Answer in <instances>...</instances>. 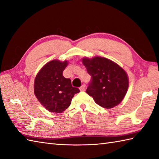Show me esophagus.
I'll use <instances>...</instances> for the list:
<instances>
[{"mask_svg":"<svg viewBox=\"0 0 159 159\" xmlns=\"http://www.w3.org/2000/svg\"><path fill=\"white\" fill-rule=\"evenodd\" d=\"M85 85H83L81 87H80V91H85Z\"/></svg>","mask_w":159,"mask_h":159,"instance_id":"esophagus-1","label":"esophagus"}]
</instances>
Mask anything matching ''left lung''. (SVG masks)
Returning a JSON list of instances; mask_svg holds the SVG:
<instances>
[{"label": "left lung", "mask_w": 159, "mask_h": 159, "mask_svg": "<svg viewBox=\"0 0 159 159\" xmlns=\"http://www.w3.org/2000/svg\"><path fill=\"white\" fill-rule=\"evenodd\" d=\"M82 62L92 76L86 93L96 104L106 109L118 105L126 96L129 85L124 70L113 61L99 56L91 59L84 57Z\"/></svg>", "instance_id": "left-lung-1"}]
</instances>
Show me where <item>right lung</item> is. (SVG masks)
<instances>
[{"mask_svg":"<svg viewBox=\"0 0 159 159\" xmlns=\"http://www.w3.org/2000/svg\"><path fill=\"white\" fill-rule=\"evenodd\" d=\"M68 61L55 59L46 63L37 74L34 93L37 99L49 112L61 113L70 105L79 89L72 86L71 80L63 76Z\"/></svg>","mask_w":159,"mask_h":159,"instance_id":"1","label":"right lung"}]
</instances>
